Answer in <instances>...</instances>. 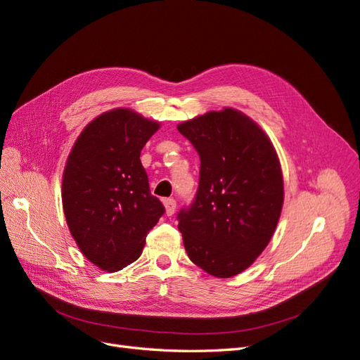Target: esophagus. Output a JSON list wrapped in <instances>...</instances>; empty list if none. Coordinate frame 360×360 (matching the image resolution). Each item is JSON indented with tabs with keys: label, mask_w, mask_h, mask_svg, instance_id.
<instances>
[{
	"label": "esophagus",
	"mask_w": 360,
	"mask_h": 360,
	"mask_svg": "<svg viewBox=\"0 0 360 360\" xmlns=\"http://www.w3.org/2000/svg\"><path fill=\"white\" fill-rule=\"evenodd\" d=\"M163 205H165V212L168 216H172L174 212H176V201H174L172 198L163 200Z\"/></svg>",
	"instance_id": "34e87169"
}]
</instances>
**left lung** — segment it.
I'll use <instances>...</instances> for the list:
<instances>
[{"mask_svg":"<svg viewBox=\"0 0 360 360\" xmlns=\"http://www.w3.org/2000/svg\"><path fill=\"white\" fill-rule=\"evenodd\" d=\"M198 151L195 200L177 214L192 263L216 278L242 274L269 245L284 204L274 144L243 112L224 108L177 126Z\"/></svg>","mask_w":360,"mask_h":360,"instance_id":"8db88e82","label":"left lung"}]
</instances>
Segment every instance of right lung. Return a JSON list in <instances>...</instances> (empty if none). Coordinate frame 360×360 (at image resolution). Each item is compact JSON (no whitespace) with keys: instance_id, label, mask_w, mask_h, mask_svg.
I'll return each instance as SVG.
<instances>
[{"instance_id":"right-lung-1","label":"right lung","mask_w":360,"mask_h":360,"mask_svg":"<svg viewBox=\"0 0 360 360\" xmlns=\"http://www.w3.org/2000/svg\"><path fill=\"white\" fill-rule=\"evenodd\" d=\"M159 123L126 108L85 126L63 172V210L81 252L118 271L143 254L146 237L165 212L150 193L141 150Z\"/></svg>"}]
</instances>
